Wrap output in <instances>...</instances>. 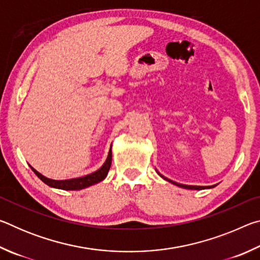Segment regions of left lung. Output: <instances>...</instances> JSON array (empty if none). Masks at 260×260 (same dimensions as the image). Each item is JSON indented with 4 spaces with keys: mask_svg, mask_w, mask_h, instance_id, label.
I'll use <instances>...</instances> for the list:
<instances>
[{
    "mask_svg": "<svg viewBox=\"0 0 260 260\" xmlns=\"http://www.w3.org/2000/svg\"><path fill=\"white\" fill-rule=\"evenodd\" d=\"M159 174V173H158ZM160 177L164 179V180H166V181H169V182H171V183H173V184H175V186H178V187H181V188H184V189H192V190H202V189H206V188H213V187H215L217 186V184H214V186H210V187H203V186H188V184H182V183H178V182H174V181H172V180H170V179H167V178H165V177H162L161 174H159Z\"/></svg>",
    "mask_w": 260,
    "mask_h": 260,
    "instance_id": "obj_1",
    "label": "left lung"
}]
</instances>
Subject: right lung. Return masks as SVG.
<instances>
[{
  "instance_id": "right-lung-1",
  "label": "right lung",
  "mask_w": 260,
  "mask_h": 260,
  "mask_svg": "<svg viewBox=\"0 0 260 260\" xmlns=\"http://www.w3.org/2000/svg\"><path fill=\"white\" fill-rule=\"evenodd\" d=\"M111 161H112V151L111 149L109 150L108 153V158L105 160L104 164L101 166V169H99L95 172L85 175V177L81 178H74V179H69V180H52L49 178H46L45 175H42L41 173H39L37 170H34L32 166L33 172L38 175V178H40L43 182L48 184L49 187L52 188H57V189H63V190H80V189L87 188L93 186L95 183H99L101 181L107 178L108 172L110 170V166H111Z\"/></svg>"
}]
</instances>
